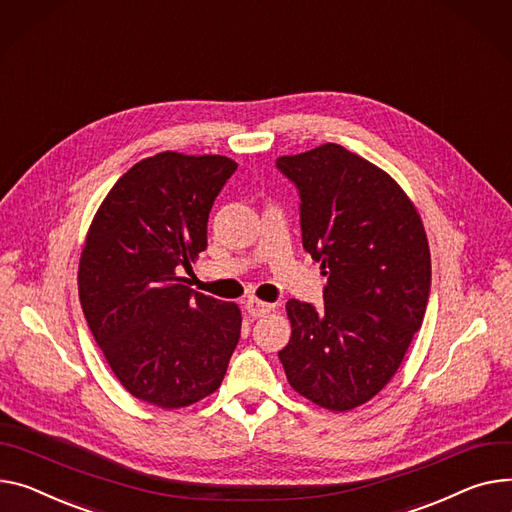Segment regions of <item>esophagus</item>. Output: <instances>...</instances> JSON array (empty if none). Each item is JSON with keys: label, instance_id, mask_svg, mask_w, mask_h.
<instances>
[{"label": "esophagus", "instance_id": "34e87169", "mask_svg": "<svg viewBox=\"0 0 512 512\" xmlns=\"http://www.w3.org/2000/svg\"><path fill=\"white\" fill-rule=\"evenodd\" d=\"M245 309H247V313H249L251 317H263V315L274 311L276 304H269V302H261V300H257V298H251V300L245 302Z\"/></svg>", "mask_w": 512, "mask_h": 512}]
</instances>
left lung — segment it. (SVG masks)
<instances>
[{"label":"left lung","instance_id":"1","mask_svg":"<svg viewBox=\"0 0 512 512\" xmlns=\"http://www.w3.org/2000/svg\"><path fill=\"white\" fill-rule=\"evenodd\" d=\"M300 195L302 247L327 276L325 306L288 300L278 352L288 383L331 412L377 395L397 372L430 294L422 218L379 166L337 144L276 160Z\"/></svg>","mask_w":512,"mask_h":512}]
</instances>
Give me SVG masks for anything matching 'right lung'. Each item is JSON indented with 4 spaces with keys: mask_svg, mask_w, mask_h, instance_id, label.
<instances>
[{
    "mask_svg": "<svg viewBox=\"0 0 512 512\" xmlns=\"http://www.w3.org/2000/svg\"><path fill=\"white\" fill-rule=\"evenodd\" d=\"M236 166L218 154L144 158L86 234L78 292L88 327L119 383L162 410L214 393L241 337V309L183 278L208 247L210 210Z\"/></svg>",
    "mask_w": 512,
    "mask_h": 512,
    "instance_id": "add662e5",
    "label": "right lung"
}]
</instances>
